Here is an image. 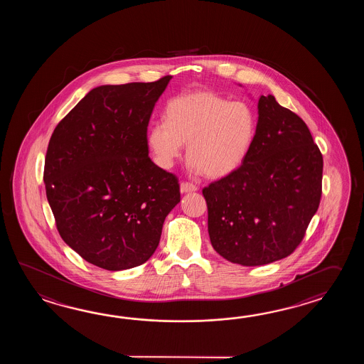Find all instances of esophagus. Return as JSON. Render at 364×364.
Here are the masks:
<instances>
[{"label": "esophagus", "mask_w": 364, "mask_h": 364, "mask_svg": "<svg viewBox=\"0 0 364 364\" xmlns=\"http://www.w3.org/2000/svg\"><path fill=\"white\" fill-rule=\"evenodd\" d=\"M179 188H181V193H195L196 190H198V187L196 186L193 185V183H190V182H182L181 185H179Z\"/></svg>", "instance_id": "1"}]
</instances>
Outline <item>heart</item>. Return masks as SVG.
Returning a JSON list of instances; mask_svg holds the SVG:
<instances>
[{"label":"heart","mask_w":364,"mask_h":364,"mask_svg":"<svg viewBox=\"0 0 364 364\" xmlns=\"http://www.w3.org/2000/svg\"><path fill=\"white\" fill-rule=\"evenodd\" d=\"M165 124L148 132L156 163L171 168L187 144V160L208 178H223L246 160L256 135L254 110L243 101H229L212 91H193L171 99Z\"/></svg>","instance_id":"b5f03b06"}]
</instances>
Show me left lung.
<instances>
[{"label":"left lung","mask_w":364,"mask_h":364,"mask_svg":"<svg viewBox=\"0 0 364 364\" xmlns=\"http://www.w3.org/2000/svg\"><path fill=\"white\" fill-rule=\"evenodd\" d=\"M246 160L203 188L209 240L232 263L256 267L299 246L321 198L323 156L307 124L274 96H260Z\"/></svg>","instance_id":"1"}]
</instances>
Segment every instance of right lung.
<instances>
[{
  "instance_id": "obj_1",
  "label": "right lung",
  "mask_w": 364,
  "mask_h": 364,
  "mask_svg": "<svg viewBox=\"0 0 364 364\" xmlns=\"http://www.w3.org/2000/svg\"><path fill=\"white\" fill-rule=\"evenodd\" d=\"M171 79L93 88L49 140L44 183L57 230L102 269L146 263L181 200L177 177L148 157V122Z\"/></svg>"
}]
</instances>
